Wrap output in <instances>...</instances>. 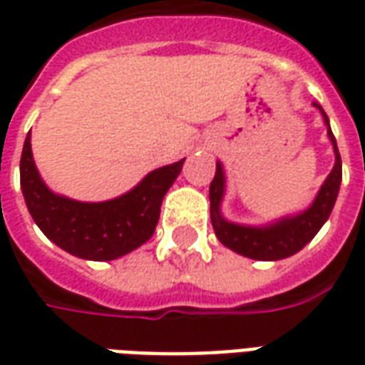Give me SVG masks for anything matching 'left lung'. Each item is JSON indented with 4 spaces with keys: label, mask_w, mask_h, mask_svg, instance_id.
Wrapping results in <instances>:
<instances>
[{
    "label": "left lung",
    "mask_w": 365,
    "mask_h": 365,
    "mask_svg": "<svg viewBox=\"0 0 365 365\" xmlns=\"http://www.w3.org/2000/svg\"><path fill=\"white\" fill-rule=\"evenodd\" d=\"M322 115V120L327 125V135H329L332 148H334V166L330 170L329 178L324 180L317 197L305 211L297 215H287L274 222L252 227V225H238V222L227 221L221 213V203L225 197V187H227V178L222 170L221 162H217V172H215L213 182L209 187V201H211V222L217 238L221 245L230 248L232 252L242 254L246 258L262 262H275L289 258L297 254L305 245H309L314 235L321 230L324 222L329 221L332 207L336 203L338 190L342 182V160L338 152L336 138L330 130V123L327 113L319 103H313Z\"/></svg>",
    "instance_id": "left-lung-1"
}]
</instances>
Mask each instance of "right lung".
<instances>
[{
  "label": "right lung",
  "mask_w": 365,
  "mask_h": 365,
  "mask_svg": "<svg viewBox=\"0 0 365 365\" xmlns=\"http://www.w3.org/2000/svg\"><path fill=\"white\" fill-rule=\"evenodd\" d=\"M183 160L152 170L119 197L88 203L48 190L35 166L29 133L21 154V191L36 227L62 250L83 260H117L154 235L162 199L182 172Z\"/></svg>",
  "instance_id": "obj_1"
}]
</instances>
